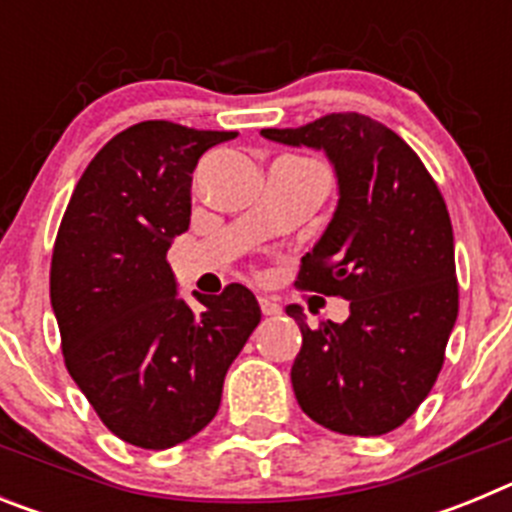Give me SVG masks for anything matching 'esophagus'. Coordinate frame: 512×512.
<instances>
[{"label":"esophagus","instance_id":"esophagus-1","mask_svg":"<svg viewBox=\"0 0 512 512\" xmlns=\"http://www.w3.org/2000/svg\"><path fill=\"white\" fill-rule=\"evenodd\" d=\"M259 305L266 318H277L279 312H282V307H279L274 300H269V297H259Z\"/></svg>","mask_w":512,"mask_h":512}]
</instances>
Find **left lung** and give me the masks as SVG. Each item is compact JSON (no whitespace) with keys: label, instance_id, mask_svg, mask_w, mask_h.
<instances>
[{"label":"left lung","instance_id":"8db88e82","mask_svg":"<svg viewBox=\"0 0 512 512\" xmlns=\"http://www.w3.org/2000/svg\"><path fill=\"white\" fill-rule=\"evenodd\" d=\"M284 146L325 151L338 207L302 256L297 287L348 300V320L307 325L292 364L300 408L346 436L395 431L428 397L459 315L454 230L418 153L382 122L333 112L302 128H266Z\"/></svg>","mask_w":512,"mask_h":512}]
</instances>
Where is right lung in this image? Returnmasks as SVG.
Listing matches in <instances>:
<instances>
[{
    "label": "right lung",
    "instance_id": "1",
    "mask_svg": "<svg viewBox=\"0 0 512 512\" xmlns=\"http://www.w3.org/2000/svg\"><path fill=\"white\" fill-rule=\"evenodd\" d=\"M228 130L146 120L92 158L63 212L51 305L66 369L117 438L171 449L220 408L228 366L261 320L251 289L228 284L194 312L166 251L189 228L192 171Z\"/></svg>",
    "mask_w": 512,
    "mask_h": 512
}]
</instances>
